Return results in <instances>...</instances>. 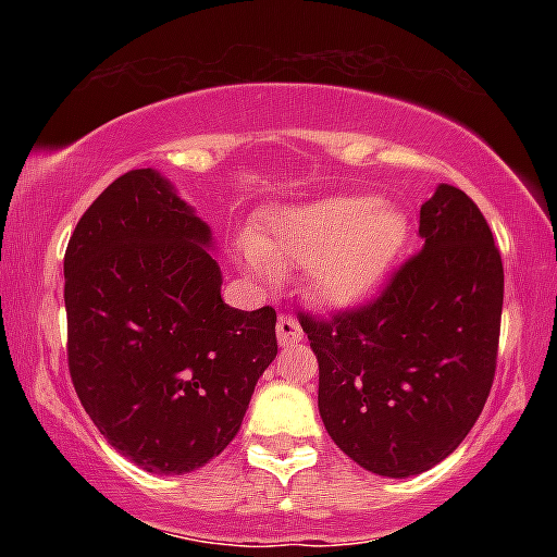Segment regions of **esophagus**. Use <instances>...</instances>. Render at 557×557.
Listing matches in <instances>:
<instances>
[{
    "label": "esophagus",
    "instance_id": "obj_1",
    "mask_svg": "<svg viewBox=\"0 0 557 557\" xmlns=\"http://www.w3.org/2000/svg\"><path fill=\"white\" fill-rule=\"evenodd\" d=\"M277 341L280 345H298L304 341V330H300L298 319L290 317V314H280L277 319Z\"/></svg>",
    "mask_w": 557,
    "mask_h": 557
}]
</instances>
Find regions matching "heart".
I'll list each match as a JSON object with an SVG mask.
<instances>
[{
    "label": "heart",
    "mask_w": 557,
    "mask_h": 557,
    "mask_svg": "<svg viewBox=\"0 0 557 557\" xmlns=\"http://www.w3.org/2000/svg\"><path fill=\"white\" fill-rule=\"evenodd\" d=\"M411 235L398 203L372 196H335L261 214L243 261L272 274L306 267V283L330 306H354L385 283Z\"/></svg>",
    "instance_id": "heart-1"
}]
</instances>
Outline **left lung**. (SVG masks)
Returning a JSON list of instances; mask_svg holds the SVG:
<instances>
[{"mask_svg":"<svg viewBox=\"0 0 557 557\" xmlns=\"http://www.w3.org/2000/svg\"><path fill=\"white\" fill-rule=\"evenodd\" d=\"M424 240L372 304L300 314L319 361V413L348 458L389 479L445 461L476 424L497 363L503 261L456 185L421 203Z\"/></svg>","mask_w":557,"mask_h":557,"instance_id":"1","label":"left lung"}]
</instances>
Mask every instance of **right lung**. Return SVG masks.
I'll list each match as a JSON object with an SVG mask.
<instances>
[{"label": "right lung", "mask_w": 557, "mask_h": 557, "mask_svg": "<svg viewBox=\"0 0 557 557\" xmlns=\"http://www.w3.org/2000/svg\"><path fill=\"white\" fill-rule=\"evenodd\" d=\"M212 230L157 170H131L81 216L65 251L67 363L114 450L188 474L230 445L277 356L272 306L220 296Z\"/></svg>", "instance_id": "1"}]
</instances>
